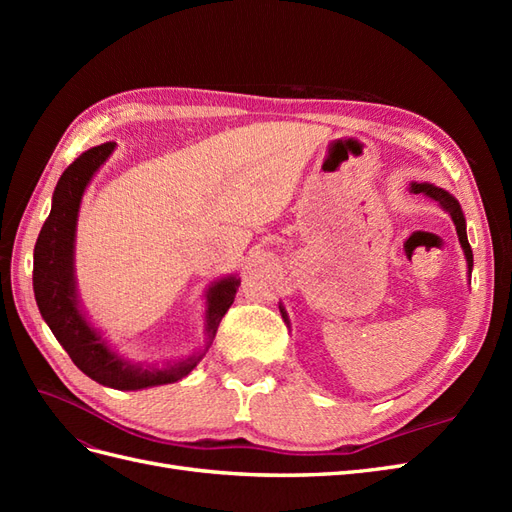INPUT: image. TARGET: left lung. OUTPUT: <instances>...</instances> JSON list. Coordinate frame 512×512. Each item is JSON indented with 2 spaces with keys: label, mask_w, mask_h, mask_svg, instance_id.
<instances>
[{
  "label": "left lung",
  "mask_w": 512,
  "mask_h": 512,
  "mask_svg": "<svg viewBox=\"0 0 512 512\" xmlns=\"http://www.w3.org/2000/svg\"><path fill=\"white\" fill-rule=\"evenodd\" d=\"M410 192L412 194H425L429 196L431 200H436V203L451 215L453 218V224L457 228V237H459V243L463 247V254H466V260H468V271L472 273V265H474V258H472V247L468 243V235H466V218H463V211H461V205L457 203V198L453 194H448L446 190L438 188V185L433 183H410ZM282 316L286 318V312L282 309ZM288 320V318H286Z\"/></svg>",
  "instance_id": "1"
}]
</instances>
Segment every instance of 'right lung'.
Returning a JSON list of instances; mask_svg holds the SVG:
<instances>
[{"label": "right lung", "instance_id": "right-lung-1", "mask_svg": "<svg viewBox=\"0 0 512 512\" xmlns=\"http://www.w3.org/2000/svg\"><path fill=\"white\" fill-rule=\"evenodd\" d=\"M113 149L115 143L87 149L59 177L51 213L34 247V294L44 322L83 374L117 391H138L185 378L203 359V352L162 367L134 365L108 348L106 339L87 322L79 305L74 277L76 222L91 177L98 173ZM239 284L241 280L235 275H228L207 290V348L235 301Z\"/></svg>", "mask_w": 512, "mask_h": 512}]
</instances>
